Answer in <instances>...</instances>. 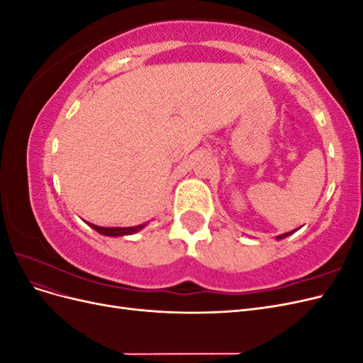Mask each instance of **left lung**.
I'll use <instances>...</instances> for the list:
<instances>
[{"label": "left lung", "instance_id": "1", "mask_svg": "<svg viewBox=\"0 0 363 363\" xmlns=\"http://www.w3.org/2000/svg\"><path fill=\"white\" fill-rule=\"evenodd\" d=\"M294 232H295V230H292V232H288V233H284V235H280V236H277V239H283V238H286V236L292 235Z\"/></svg>", "mask_w": 363, "mask_h": 363}]
</instances>
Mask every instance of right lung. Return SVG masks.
I'll list each match as a JSON object with an SVG mask.
<instances>
[{"mask_svg":"<svg viewBox=\"0 0 363 363\" xmlns=\"http://www.w3.org/2000/svg\"><path fill=\"white\" fill-rule=\"evenodd\" d=\"M87 225H91L94 230H96L98 233L101 235H106V236H124V235H133L136 232H139V230L144 227V224L142 225H136V227H98V225H94L91 223H87Z\"/></svg>","mask_w":363,"mask_h":363,"instance_id":"add662e5","label":"right lung"}]
</instances>
